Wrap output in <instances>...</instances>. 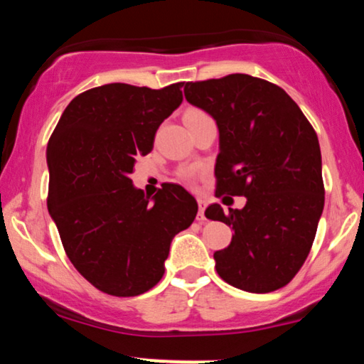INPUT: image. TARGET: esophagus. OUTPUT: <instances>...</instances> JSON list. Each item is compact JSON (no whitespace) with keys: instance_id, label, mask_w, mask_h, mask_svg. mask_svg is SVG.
<instances>
[{"instance_id":"esophagus-1","label":"esophagus","mask_w":364,"mask_h":364,"mask_svg":"<svg viewBox=\"0 0 364 364\" xmlns=\"http://www.w3.org/2000/svg\"><path fill=\"white\" fill-rule=\"evenodd\" d=\"M205 208H207V202L203 198H198V220L205 219Z\"/></svg>"}]
</instances>
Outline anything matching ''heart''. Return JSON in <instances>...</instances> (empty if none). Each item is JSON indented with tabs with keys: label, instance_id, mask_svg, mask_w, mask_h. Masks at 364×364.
<instances>
[{
	"label": "heart",
	"instance_id": "heart-1",
	"mask_svg": "<svg viewBox=\"0 0 364 364\" xmlns=\"http://www.w3.org/2000/svg\"><path fill=\"white\" fill-rule=\"evenodd\" d=\"M195 114H203V112L198 111V109H190L185 114V118H186V116H195ZM181 176L186 178V179H191V178H195V173H193V171H183Z\"/></svg>",
	"mask_w": 364,
	"mask_h": 364
}]
</instances>
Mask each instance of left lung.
<instances>
[{"label": "left lung", "instance_id": "left-lung-1", "mask_svg": "<svg viewBox=\"0 0 364 364\" xmlns=\"http://www.w3.org/2000/svg\"><path fill=\"white\" fill-rule=\"evenodd\" d=\"M185 97L219 128L215 196H246L243 208L205 210L235 231L214 253L217 274L248 292L281 289L306 260L323 212L318 136L281 87L252 75L188 82Z\"/></svg>", "mask_w": 364, "mask_h": 364}]
</instances>
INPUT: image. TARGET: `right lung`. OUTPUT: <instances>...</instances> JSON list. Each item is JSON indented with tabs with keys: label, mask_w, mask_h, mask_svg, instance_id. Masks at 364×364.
<instances>
[{
	"label": "right lung",
	"mask_w": 364,
	"mask_h": 364,
	"mask_svg": "<svg viewBox=\"0 0 364 364\" xmlns=\"http://www.w3.org/2000/svg\"><path fill=\"white\" fill-rule=\"evenodd\" d=\"M183 82L164 89L107 83L66 106L48 144V208L70 262L92 286L119 298L152 289L173 237L195 220L196 200L164 185L133 186L135 159L183 101Z\"/></svg>",
	"instance_id": "1"
}]
</instances>
